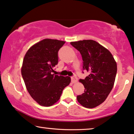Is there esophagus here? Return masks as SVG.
<instances>
[{
  "mask_svg": "<svg viewBox=\"0 0 134 134\" xmlns=\"http://www.w3.org/2000/svg\"><path fill=\"white\" fill-rule=\"evenodd\" d=\"M71 80H72V82L73 83H76V82H77V81H78V79H77V78L76 77V76H72V77H71Z\"/></svg>",
  "mask_w": 134,
  "mask_h": 134,
  "instance_id": "34e87169",
  "label": "esophagus"
}]
</instances>
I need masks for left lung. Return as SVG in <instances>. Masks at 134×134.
Instances as JSON below:
<instances>
[{
  "label": "left lung",
  "instance_id": "left-lung-1",
  "mask_svg": "<svg viewBox=\"0 0 134 134\" xmlns=\"http://www.w3.org/2000/svg\"><path fill=\"white\" fill-rule=\"evenodd\" d=\"M70 44L81 53L83 68L89 72L85 80H79L85 89L76 99L84 107L95 108L105 100L113 88L116 62L108 49L94 40H80Z\"/></svg>",
  "mask_w": 134,
  "mask_h": 134
}]
</instances>
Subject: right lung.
Listing matches in <instances>:
<instances>
[{
    "label": "right lung",
    "instance_id": "right-lung-1",
    "mask_svg": "<svg viewBox=\"0 0 134 134\" xmlns=\"http://www.w3.org/2000/svg\"><path fill=\"white\" fill-rule=\"evenodd\" d=\"M65 43L43 39L32 46L24 56L21 75L29 93L42 106L49 107L56 103L71 81L70 76L53 74L58 63V51Z\"/></svg>",
    "mask_w": 134,
    "mask_h": 134
}]
</instances>
